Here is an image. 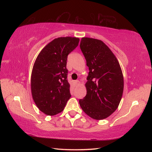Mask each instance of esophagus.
Instances as JSON below:
<instances>
[{
  "mask_svg": "<svg viewBox=\"0 0 152 152\" xmlns=\"http://www.w3.org/2000/svg\"><path fill=\"white\" fill-rule=\"evenodd\" d=\"M74 83H75V84H76V86H79V85L80 84V82L79 80H76V81L74 82Z\"/></svg>",
  "mask_w": 152,
  "mask_h": 152,
  "instance_id": "1",
  "label": "esophagus"
}]
</instances>
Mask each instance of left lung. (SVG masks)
<instances>
[{
  "label": "left lung",
  "instance_id": "1",
  "mask_svg": "<svg viewBox=\"0 0 152 152\" xmlns=\"http://www.w3.org/2000/svg\"><path fill=\"white\" fill-rule=\"evenodd\" d=\"M80 49L89 67L87 94L79 100L83 111L100 120L118 108L124 91V76L120 65L110 49L102 41L84 37Z\"/></svg>",
  "mask_w": 152,
  "mask_h": 152
}]
</instances>
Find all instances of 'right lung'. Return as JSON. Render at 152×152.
Returning a JSON list of instances; mask_svg holds the SVG:
<instances>
[{
	"instance_id": "1",
	"label": "right lung",
	"mask_w": 152,
	"mask_h": 152,
	"mask_svg": "<svg viewBox=\"0 0 152 152\" xmlns=\"http://www.w3.org/2000/svg\"><path fill=\"white\" fill-rule=\"evenodd\" d=\"M79 41L76 37L56 38L42 50L35 61L31 79L32 96L45 114L61 112L70 98L66 61Z\"/></svg>"
}]
</instances>
